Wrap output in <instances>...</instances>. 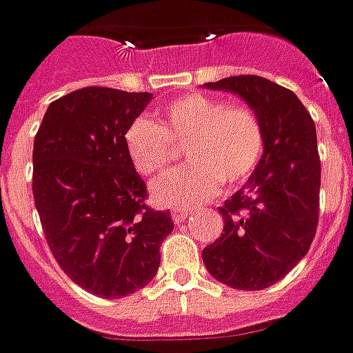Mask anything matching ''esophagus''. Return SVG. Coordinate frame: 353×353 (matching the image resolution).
<instances>
[{"instance_id": "34e87169", "label": "esophagus", "mask_w": 353, "mask_h": 353, "mask_svg": "<svg viewBox=\"0 0 353 353\" xmlns=\"http://www.w3.org/2000/svg\"><path fill=\"white\" fill-rule=\"evenodd\" d=\"M188 214H190V212H188V210H181V208H172V212H170V216H172V220H174L176 224H181V222H184V220L188 218Z\"/></svg>"}]
</instances>
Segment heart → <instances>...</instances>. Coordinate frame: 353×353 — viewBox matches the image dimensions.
Returning <instances> with one entry per match:
<instances>
[{
  "mask_svg": "<svg viewBox=\"0 0 353 353\" xmlns=\"http://www.w3.org/2000/svg\"><path fill=\"white\" fill-rule=\"evenodd\" d=\"M265 128L250 105L230 103L208 94H184L161 110L159 125L137 117L123 133L133 169L155 176L174 161V147H184L188 167L170 172L151 186L159 206L192 208L228 188L245 183L265 153Z\"/></svg>",
  "mask_w": 353,
  "mask_h": 353,
  "instance_id": "obj_1",
  "label": "heart"
}]
</instances>
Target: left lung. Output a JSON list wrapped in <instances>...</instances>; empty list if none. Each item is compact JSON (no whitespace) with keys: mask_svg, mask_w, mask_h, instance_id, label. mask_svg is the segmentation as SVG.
<instances>
[{"mask_svg":"<svg viewBox=\"0 0 353 353\" xmlns=\"http://www.w3.org/2000/svg\"><path fill=\"white\" fill-rule=\"evenodd\" d=\"M206 88L243 98L261 117L267 143L250 181L220 206L224 232L204 248L202 259L216 281L239 291H261L305 257L316 234V128L291 90L263 76H230Z\"/></svg>","mask_w":353,"mask_h":353,"instance_id":"obj_1","label":"left lung"}]
</instances>
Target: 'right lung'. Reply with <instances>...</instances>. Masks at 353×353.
<instances>
[{
    "mask_svg": "<svg viewBox=\"0 0 353 353\" xmlns=\"http://www.w3.org/2000/svg\"><path fill=\"white\" fill-rule=\"evenodd\" d=\"M149 92L88 86L48 105L34 135L33 198L48 250L78 287L121 299L149 285L170 212L147 206L123 133Z\"/></svg>",
    "mask_w": 353,
    "mask_h": 353,
    "instance_id": "right-lung-1",
    "label": "right lung"
}]
</instances>
